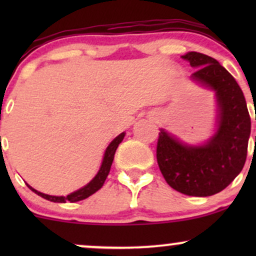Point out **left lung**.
Masks as SVG:
<instances>
[{
  "instance_id": "obj_1",
  "label": "left lung",
  "mask_w": 256,
  "mask_h": 256,
  "mask_svg": "<svg viewBox=\"0 0 256 256\" xmlns=\"http://www.w3.org/2000/svg\"><path fill=\"white\" fill-rule=\"evenodd\" d=\"M182 58L196 68L192 80L216 92V131L202 144L192 146L160 128L156 158L170 186L184 195L206 198L224 190L242 171L250 116L240 85L216 58L196 52Z\"/></svg>"
}]
</instances>
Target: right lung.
<instances>
[{
	"label": "right lung",
	"instance_id": "obj_1",
	"mask_svg": "<svg viewBox=\"0 0 256 256\" xmlns=\"http://www.w3.org/2000/svg\"><path fill=\"white\" fill-rule=\"evenodd\" d=\"M124 137H125V132H122L119 136H116L113 140H112V142L110 143V146H108L107 149H106L104 158H102L101 167H100L98 174L91 179V180L86 185H84V186L80 188V189L71 192L70 195H67V196L46 195V194H43V192H38V190H36V189H34V188L30 186L28 183H26V185H28V186L30 188V189L34 194H37L38 196H40V198L48 200V201H52V202H58V204H64V202H67V201L78 202V201H82V200H85L102 188L106 178H107L108 173H110V166H112V162H113L114 154H116V148H118V146L122 142Z\"/></svg>",
	"mask_w": 256,
	"mask_h": 256
}]
</instances>
